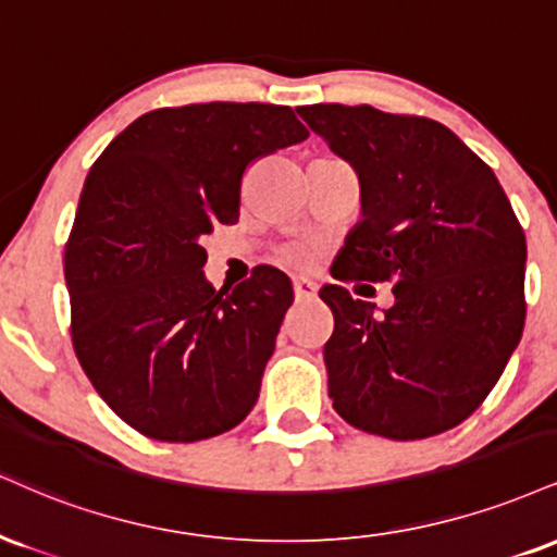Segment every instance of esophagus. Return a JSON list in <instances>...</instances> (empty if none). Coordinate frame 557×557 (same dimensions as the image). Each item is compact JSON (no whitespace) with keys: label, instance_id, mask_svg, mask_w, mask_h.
Here are the masks:
<instances>
[{"label":"esophagus","instance_id":"1","mask_svg":"<svg viewBox=\"0 0 557 557\" xmlns=\"http://www.w3.org/2000/svg\"><path fill=\"white\" fill-rule=\"evenodd\" d=\"M319 285L313 283L311 277H293V293H296L298 300H308L317 296Z\"/></svg>","mask_w":557,"mask_h":557}]
</instances>
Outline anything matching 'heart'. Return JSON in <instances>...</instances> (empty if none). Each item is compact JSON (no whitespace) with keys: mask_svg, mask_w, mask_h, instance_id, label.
Segmentation results:
<instances>
[{"mask_svg":"<svg viewBox=\"0 0 557 557\" xmlns=\"http://www.w3.org/2000/svg\"><path fill=\"white\" fill-rule=\"evenodd\" d=\"M285 259L293 261V264H304L308 259V249L306 246H290V249L285 251Z\"/></svg>","mask_w":557,"mask_h":557,"instance_id":"1","label":"heart"}]
</instances>
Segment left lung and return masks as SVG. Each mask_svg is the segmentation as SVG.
Listing matches in <instances>:
<instances>
[{"label": "left lung", "instance_id": "8db88e82", "mask_svg": "<svg viewBox=\"0 0 557 557\" xmlns=\"http://www.w3.org/2000/svg\"><path fill=\"white\" fill-rule=\"evenodd\" d=\"M360 178V220L337 280H392L376 313L347 287L324 345L332 407L360 431L414 441L459 425L500 379L524 330L527 240L495 173L448 126L373 106L296 109Z\"/></svg>", "mask_w": 557, "mask_h": 557}]
</instances>
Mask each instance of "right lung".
<instances>
[{"label":"right lung","mask_w":557,"mask_h":557,"mask_svg":"<svg viewBox=\"0 0 557 557\" xmlns=\"http://www.w3.org/2000/svg\"><path fill=\"white\" fill-rule=\"evenodd\" d=\"M306 137L287 106L191 103L139 116L92 163L64 249L72 345L134 431L189 444L257 405L290 277L261 267L214 290L202 238L238 220L251 160Z\"/></svg>","instance_id":"add662e5"}]
</instances>
